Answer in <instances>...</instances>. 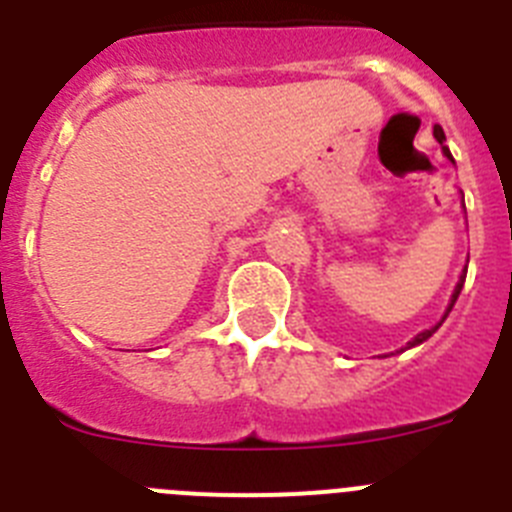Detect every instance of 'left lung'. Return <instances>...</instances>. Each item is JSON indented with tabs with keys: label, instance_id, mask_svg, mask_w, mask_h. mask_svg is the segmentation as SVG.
<instances>
[{
	"label": "left lung",
	"instance_id": "left-lung-1",
	"mask_svg": "<svg viewBox=\"0 0 512 512\" xmlns=\"http://www.w3.org/2000/svg\"><path fill=\"white\" fill-rule=\"evenodd\" d=\"M433 135H436V138H438V143H443V140H446V135H443V128H441V125H436V128H433ZM443 153H446V156L451 158L449 148H443ZM451 161H454V158H451ZM464 279H467V269H464V274H461V277H459V284H456V289H454V297H451V305H449V310H446V315H449V312H451V307H454L456 297H459L461 287H464ZM446 315H443V318H446ZM441 323H443V320H441ZM441 323H438V325H441ZM438 325H436V328H431V330H425V333H418V336H415L413 341L408 343V346H418V343H423L425 338H431L433 333H436V330H438Z\"/></svg>",
	"mask_w": 512,
	"mask_h": 512
}]
</instances>
